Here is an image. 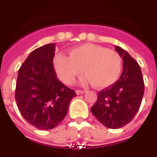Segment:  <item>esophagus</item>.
Returning a JSON list of instances; mask_svg holds the SVG:
<instances>
[{"instance_id":"1","label":"esophagus","mask_w":157,"mask_h":157,"mask_svg":"<svg viewBox=\"0 0 157 157\" xmlns=\"http://www.w3.org/2000/svg\"><path fill=\"white\" fill-rule=\"evenodd\" d=\"M76 93L77 95H79V94H84L86 93V91L85 90H77L76 91Z\"/></svg>"}]
</instances>
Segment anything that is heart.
Wrapping results in <instances>:
<instances>
[{
  "mask_svg": "<svg viewBox=\"0 0 157 157\" xmlns=\"http://www.w3.org/2000/svg\"><path fill=\"white\" fill-rule=\"evenodd\" d=\"M54 67L63 82L71 85L84 72L96 88L112 86L121 71V59L115 50L94 44L71 48L69 57L59 54L54 57Z\"/></svg>",
  "mask_w": 157,
  "mask_h": 157,
  "instance_id": "heart-1",
  "label": "heart"
}]
</instances>
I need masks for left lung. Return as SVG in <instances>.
<instances>
[{
	"label": "left lung",
	"instance_id": "left-lung-1",
	"mask_svg": "<svg viewBox=\"0 0 157 157\" xmlns=\"http://www.w3.org/2000/svg\"><path fill=\"white\" fill-rule=\"evenodd\" d=\"M115 49L123 60V71L111 87L98 94L91 112L109 129H119L131 121L139 111L144 94V82L139 63L120 46Z\"/></svg>",
	"mask_w": 157,
	"mask_h": 157
}]
</instances>
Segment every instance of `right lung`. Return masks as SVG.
Masks as SVG:
<instances>
[{
    "instance_id": "right-lung-1",
    "label": "right lung",
    "mask_w": 157,
    "mask_h": 157,
    "mask_svg": "<svg viewBox=\"0 0 157 157\" xmlns=\"http://www.w3.org/2000/svg\"><path fill=\"white\" fill-rule=\"evenodd\" d=\"M55 44L33 50L18 70L15 100L27 121L41 130L56 127L66 117L73 90L59 81L53 66Z\"/></svg>"
}]
</instances>
